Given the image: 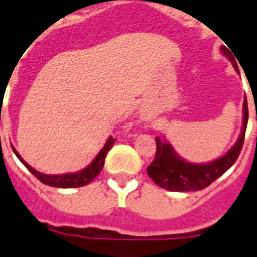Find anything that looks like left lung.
Here are the masks:
<instances>
[{"instance_id": "1", "label": "left lung", "mask_w": 257, "mask_h": 257, "mask_svg": "<svg viewBox=\"0 0 257 257\" xmlns=\"http://www.w3.org/2000/svg\"><path fill=\"white\" fill-rule=\"evenodd\" d=\"M221 52L233 63V67L238 72V65L230 51L225 46H221ZM247 121H248V108L244 97L243 123H242L239 138L224 156L207 163H190L184 161L181 157L178 156L167 140L156 138V158L147 169L149 178L158 187L171 192H194V190L205 189L224 172L228 171L237 161L243 145Z\"/></svg>"}]
</instances>
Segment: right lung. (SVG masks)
Wrapping results in <instances>:
<instances>
[{
	"label": "right lung",
	"instance_id": "right-lung-1",
	"mask_svg": "<svg viewBox=\"0 0 257 257\" xmlns=\"http://www.w3.org/2000/svg\"><path fill=\"white\" fill-rule=\"evenodd\" d=\"M115 139H113L112 136H109L108 140L105 142L103 148L100 149V152L97 153V156L95 157L94 161H92L87 167H85L83 170L78 172H69V174H61V175H46L42 174V172L35 170L32 166H29L26 161L23 160L20 154L18 153L17 149L14 148L13 145V151L14 153L17 154V157L20 160V162L26 166L27 169L35 175L36 178L41 181V183L46 184V185H50V187H55V188H79L83 187V185H87L88 183H91L95 178H96L99 172L101 171L104 166V161H105L106 153H108L110 149H112L113 144H114Z\"/></svg>",
	"mask_w": 257,
	"mask_h": 257
}]
</instances>
